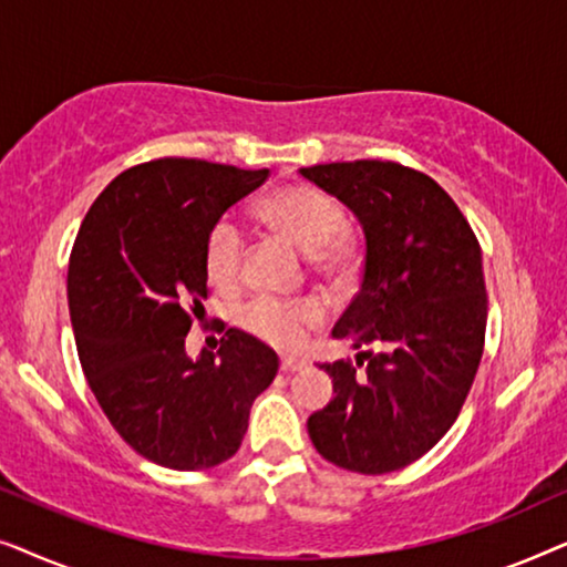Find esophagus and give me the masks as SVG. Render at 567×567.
Here are the masks:
<instances>
[{"mask_svg": "<svg viewBox=\"0 0 567 567\" xmlns=\"http://www.w3.org/2000/svg\"><path fill=\"white\" fill-rule=\"evenodd\" d=\"M305 367H307V361L297 359V355H284V359H281V371H284V374H293V371H299V369H305Z\"/></svg>", "mask_w": 567, "mask_h": 567, "instance_id": "1", "label": "esophagus"}]
</instances>
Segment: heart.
<instances>
[{"label":"heart","instance_id":"b5f03b06","mask_svg":"<svg viewBox=\"0 0 567 567\" xmlns=\"http://www.w3.org/2000/svg\"><path fill=\"white\" fill-rule=\"evenodd\" d=\"M258 216L270 229L289 239L301 252L312 255L322 270H346L353 260V250L343 231V208L328 193L312 185H286L260 200ZM206 276L216 289L237 284L243 266V235L237 224L221 219L206 239ZM324 317V307L317 299L299 305H284L278 299H255L239 312V322L252 336L268 343L293 348L305 340V332Z\"/></svg>","mask_w":567,"mask_h":567}]
</instances>
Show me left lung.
I'll list each match as a JSON object with an SVG mask.
<instances>
[{"label":"left lung","mask_w":567,"mask_h":567,"mask_svg":"<svg viewBox=\"0 0 567 567\" xmlns=\"http://www.w3.org/2000/svg\"><path fill=\"white\" fill-rule=\"evenodd\" d=\"M363 229L361 289L332 328L353 363H322L328 405L307 431L324 460L359 475H386L452 429L483 359L487 293L483 255L467 219L429 175L398 162L359 159L301 167Z\"/></svg>","instance_id":"left-lung-1"}]
</instances>
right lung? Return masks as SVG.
I'll list each match as a JSON object with an SVG mask.
<instances>
[{"instance_id":"add662e5","label":"right lung","mask_w":567,"mask_h":567,"mask_svg":"<svg viewBox=\"0 0 567 567\" xmlns=\"http://www.w3.org/2000/svg\"><path fill=\"white\" fill-rule=\"evenodd\" d=\"M268 169L154 159L121 173L84 216L66 297L90 390L126 444L196 472L243 444L250 408L274 382V348L229 328L216 353L185 351L208 297L206 239Z\"/></svg>"}]
</instances>
